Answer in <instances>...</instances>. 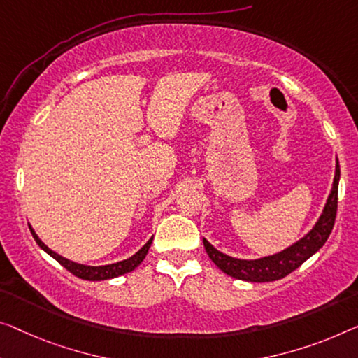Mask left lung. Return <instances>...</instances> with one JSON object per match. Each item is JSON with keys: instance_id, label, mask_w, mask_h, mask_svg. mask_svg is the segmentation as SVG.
Returning a JSON list of instances; mask_svg holds the SVG:
<instances>
[{"instance_id": "1", "label": "left lung", "mask_w": 358, "mask_h": 358, "mask_svg": "<svg viewBox=\"0 0 358 358\" xmlns=\"http://www.w3.org/2000/svg\"><path fill=\"white\" fill-rule=\"evenodd\" d=\"M339 162L336 159V172H334V181L331 193L328 196L327 204L323 207L322 215L315 223V227L308 231L306 236L299 239L297 243L292 246L286 248L278 254L266 255L262 259H254V260H244V259H234L230 255L220 252L212 244L207 241L206 238H202L204 243L206 252L209 254V257L223 273L236 280L250 281V282H266V281H276L285 278L299 268L307 259H310L313 254L317 252L320 248H323V244L327 243V239L334 227L336 220V210H338V186H339Z\"/></svg>"}]
</instances>
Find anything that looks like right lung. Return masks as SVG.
<instances>
[{
    "instance_id": "right-lung-1",
    "label": "right lung",
    "mask_w": 358,
    "mask_h": 358,
    "mask_svg": "<svg viewBox=\"0 0 358 358\" xmlns=\"http://www.w3.org/2000/svg\"><path fill=\"white\" fill-rule=\"evenodd\" d=\"M29 228H30L31 236H34L36 244H38V246L43 250H45V252L50 254L52 259H56L57 262H59L64 266V268L71 271L72 275H76V276H78V278H82V280H88V281L110 280V278H117V276H120V275H125V273H128V271H133L138 265L143 262V260H145L148 250H149V248H151V243H152V238H151L145 244V246H143L140 250H138L136 254H133L131 257L122 260V262H115V264H109V265H99V266H92V265H83V264L72 262V260L62 257V255L55 252V250H51L50 248L46 246L45 243L41 241V239L38 238V234L34 231V228H31L30 225H29Z\"/></svg>"
}]
</instances>
